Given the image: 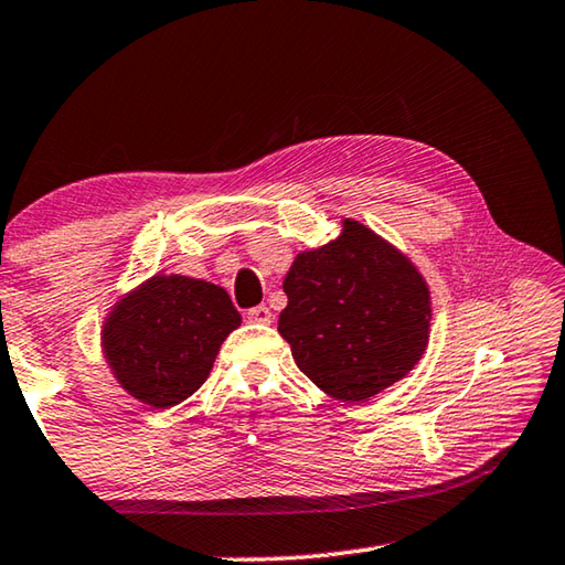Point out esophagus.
Returning a JSON list of instances; mask_svg holds the SVG:
<instances>
[{
	"label": "esophagus",
	"instance_id": "obj_1",
	"mask_svg": "<svg viewBox=\"0 0 565 565\" xmlns=\"http://www.w3.org/2000/svg\"><path fill=\"white\" fill-rule=\"evenodd\" d=\"M274 313L266 309V306H254V309L247 311V321L252 323H271Z\"/></svg>",
	"mask_w": 565,
	"mask_h": 565
}]
</instances>
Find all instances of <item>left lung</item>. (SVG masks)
Listing matches in <instances>:
<instances>
[{
    "label": "left lung",
    "mask_w": 565,
    "mask_h": 565,
    "mask_svg": "<svg viewBox=\"0 0 565 565\" xmlns=\"http://www.w3.org/2000/svg\"><path fill=\"white\" fill-rule=\"evenodd\" d=\"M279 333L299 371L335 399L365 403L413 371L429 331L419 271L363 224L296 256L284 279Z\"/></svg>",
    "instance_id": "left-lung-1"
}]
</instances>
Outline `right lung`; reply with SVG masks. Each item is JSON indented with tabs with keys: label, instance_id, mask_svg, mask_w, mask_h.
Listing matches in <instances>:
<instances>
[{
	"label": "right lung",
	"instance_id": "right-lung-1",
	"mask_svg": "<svg viewBox=\"0 0 565 565\" xmlns=\"http://www.w3.org/2000/svg\"><path fill=\"white\" fill-rule=\"evenodd\" d=\"M239 323L220 286L156 276L113 311L104 348L120 385L140 403L166 409L207 381L222 341Z\"/></svg>",
	"mask_w": 565,
	"mask_h": 565
}]
</instances>
